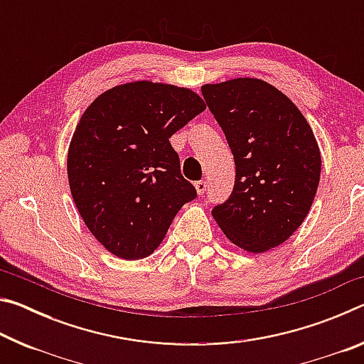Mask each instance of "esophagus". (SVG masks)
I'll use <instances>...</instances> for the list:
<instances>
[{"label":"esophagus","instance_id":"esophagus-1","mask_svg":"<svg viewBox=\"0 0 364 364\" xmlns=\"http://www.w3.org/2000/svg\"><path fill=\"white\" fill-rule=\"evenodd\" d=\"M194 186H196V191H197V193H199V196H200V194H204V193H205V189H207V181H205V180H200V181H197V183L194 184Z\"/></svg>","mask_w":364,"mask_h":364}]
</instances>
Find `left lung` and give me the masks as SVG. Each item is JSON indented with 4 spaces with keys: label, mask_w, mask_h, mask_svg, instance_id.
<instances>
[{
    "label": "left lung",
    "mask_w": 364,
    "mask_h": 364,
    "mask_svg": "<svg viewBox=\"0 0 364 364\" xmlns=\"http://www.w3.org/2000/svg\"><path fill=\"white\" fill-rule=\"evenodd\" d=\"M236 165L226 202L212 215L232 244L262 254L304 223L315 199L321 154L305 117L278 88L258 78L202 86Z\"/></svg>",
    "instance_id": "8db88e82"
}]
</instances>
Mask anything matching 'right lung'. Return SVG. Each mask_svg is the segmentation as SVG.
Masks as SVG:
<instances>
[{
  "label": "right lung",
  "instance_id": "right-lung-1",
  "mask_svg": "<svg viewBox=\"0 0 364 364\" xmlns=\"http://www.w3.org/2000/svg\"><path fill=\"white\" fill-rule=\"evenodd\" d=\"M205 110L194 91L133 82L90 104L73 133L67 175L91 234L123 260L151 255L197 197L170 138Z\"/></svg>",
  "mask_w": 364,
  "mask_h": 364
}]
</instances>
